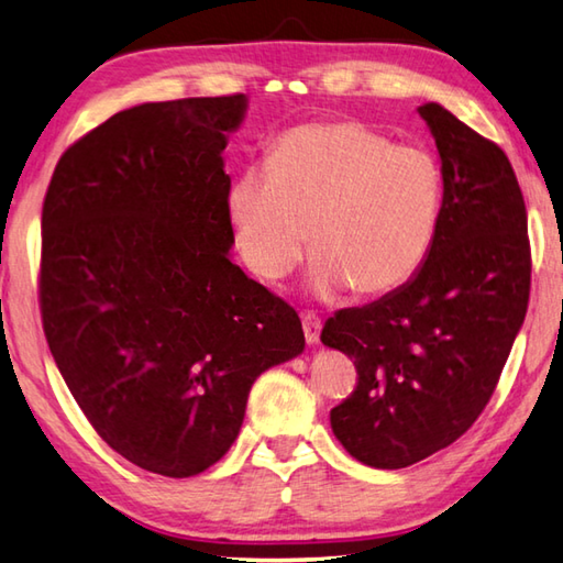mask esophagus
Returning <instances> with one entry per match:
<instances>
[{"label":"esophagus","mask_w":563,"mask_h":563,"mask_svg":"<svg viewBox=\"0 0 563 563\" xmlns=\"http://www.w3.org/2000/svg\"><path fill=\"white\" fill-rule=\"evenodd\" d=\"M301 323H303L306 343L316 345L318 338H321V318H318L313 311H303L301 313Z\"/></svg>","instance_id":"obj_1"}]
</instances>
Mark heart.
Listing matches in <instances>:
<instances>
[{"mask_svg":"<svg viewBox=\"0 0 563 563\" xmlns=\"http://www.w3.org/2000/svg\"><path fill=\"white\" fill-rule=\"evenodd\" d=\"M441 210L439 156L355 120L294 126L267 168H250L228 196L238 250L264 282L296 267L311 230V284L321 294L405 286L437 242Z\"/></svg>","mask_w":563,"mask_h":563,"instance_id":"obj_1","label":"heart"}]
</instances>
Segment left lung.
Wrapping results in <instances>:
<instances>
[{
    "label": "left lung",
    "instance_id": "left-lung-1",
    "mask_svg": "<svg viewBox=\"0 0 563 563\" xmlns=\"http://www.w3.org/2000/svg\"><path fill=\"white\" fill-rule=\"evenodd\" d=\"M419 114L441 154V225L423 267L379 301L328 318L321 341L355 360L331 409L343 449L382 471L451 446L490 401L522 328L532 250L510 158L437 102Z\"/></svg>",
    "mask_w": 563,
    "mask_h": 563
}]
</instances>
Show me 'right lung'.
<instances>
[{
	"mask_svg": "<svg viewBox=\"0 0 563 563\" xmlns=\"http://www.w3.org/2000/svg\"><path fill=\"white\" fill-rule=\"evenodd\" d=\"M242 117V92L117 112L63 152L41 210L51 355L98 437L166 478L218 463L252 382L306 343L228 257L222 150Z\"/></svg>",
	"mask_w": 563,
	"mask_h": 563,
	"instance_id": "obj_1",
	"label": "right lung"
}]
</instances>
